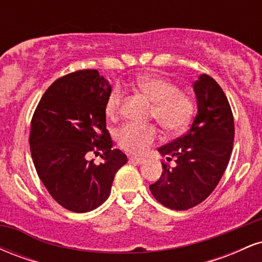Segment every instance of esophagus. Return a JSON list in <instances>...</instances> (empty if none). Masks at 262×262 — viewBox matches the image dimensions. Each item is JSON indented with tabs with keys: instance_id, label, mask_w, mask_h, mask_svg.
I'll return each instance as SVG.
<instances>
[{
	"instance_id": "1",
	"label": "esophagus",
	"mask_w": 262,
	"mask_h": 262,
	"mask_svg": "<svg viewBox=\"0 0 262 262\" xmlns=\"http://www.w3.org/2000/svg\"><path fill=\"white\" fill-rule=\"evenodd\" d=\"M129 161L135 162V164L140 165V164H143V162L145 161V160H144L143 158H137V156H129Z\"/></svg>"
}]
</instances>
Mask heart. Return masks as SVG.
<instances>
[{
	"label": "heart",
	"mask_w": 262,
	"mask_h": 262,
	"mask_svg": "<svg viewBox=\"0 0 262 262\" xmlns=\"http://www.w3.org/2000/svg\"><path fill=\"white\" fill-rule=\"evenodd\" d=\"M135 87L141 95L152 102L149 118L158 121L165 132L180 134L188 127L196 112V102L188 93L171 81L154 75H143L135 80ZM124 93L119 86H114L108 92L104 113L114 121L122 111ZM116 139L119 148L130 154L141 155L159 139V130L154 124L128 123L117 130Z\"/></svg>",
	"instance_id": "heart-1"
}]
</instances>
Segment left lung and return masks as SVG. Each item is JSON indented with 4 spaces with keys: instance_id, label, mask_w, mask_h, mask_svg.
<instances>
[{
    "instance_id": "obj_1",
    "label": "left lung",
    "mask_w": 262,
    "mask_h": 262,
    "mask_svg": "<svg viewBox=\"0 0 262 262\" xmlns=\"http://www.w3.org/2000/svg\"><path fill=\"white\" fill-rule=\"evenodd\" d=\"M198 113L189 130L159 148L172 167L162 161L160 179L150 185L158 202L186 210L203 202L217 187L229 162L234 143V117L217 81L201 75L193 83Z\"/></svg>"
}]
</instances>
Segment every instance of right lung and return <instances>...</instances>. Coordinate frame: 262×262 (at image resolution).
Returning <instances> with one entry per match:
<instances>
[{
    "label": "right lung",
    "instance_id": "add662e5",
    "mask_svg": "<svg viewBox=\"0 0 262 262\" xmlns=\"http://www.w3.org/2000/svg\"><path fill=\"white\" fill-rule=\"evenodd\" d=\"M110 83L97 70L75 71L54 81L31 122V154L39 179L54 200L75 213L101 206L114 175L127 162L106 128L104 103ZM102 151L96 165L86 155Z\"/></svg>",
    "mask_w": 262,
    "mask_h": 262
}]
</instances>
